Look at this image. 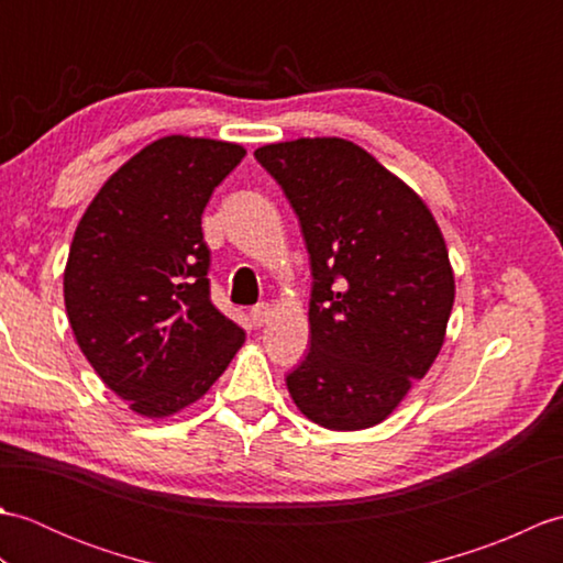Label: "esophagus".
<instances>
[{"label":"esophagus","mask_w":563,"mask_h":563,"mask_svg":"<svg viewBox=\"0 0 563 563\" xmlns=\"http://www.w3.org/2000/svg\"><path fill=\"white\" fill-rule=\"evenodd\" d=\"M249 314H251V321H254L256 327H261V324H266V321L271 319L273 309H271L268 302H261V305H256V307H251Z\"/></svg>","instance_id":"1"}]
</instances>
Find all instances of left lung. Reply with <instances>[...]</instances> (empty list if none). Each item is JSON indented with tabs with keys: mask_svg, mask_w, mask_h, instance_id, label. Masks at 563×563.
Wrapping results in <instances>:
<instances>
[{
	"mask_svg": "<svg viewBox=\"0 0 563 563\" xmlns=\"http://www.w3.org/2000/svg\"><path fill=\"white\" fill-rule=\"evenodd\" d=\"M300 220L312 268L309 351L285 382L309 421L377 426L445 341L454 278L433 214L349 140L302 137L254 152Z\"/></svg>",
	"mask_w": 563,
	"mask_h": 563,
	"instance_id": "1",
	"label": "left lung"
}]
</instances>
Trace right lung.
<instances>
[{"instance_id": "right-lung-1", "label": "right lung", "mask_w": 563, "mask_h": 563, "mask_svg": "<svg viewBox=\"0 0 563 563\" xmlns=\"http://www.w3.org/2000/svg\"><path fill=\"white\" fill-rule=\"evenodd\" d=\"M244 154L220 140L152 142L103 184L71 239L69 327L106 387L142 416L200 399L244 343L210 300L200 227L212 190Z\"/></svg>"}]
</instances>
